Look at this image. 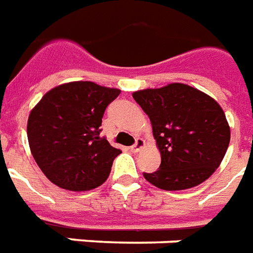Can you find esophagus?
Segmentation results:
<instances>
[{
    "instance_id": "obj_1",
    "label": "esophagus",
    "mask_w": 253,
    "mask_h": 253,
    "mask_svg": "<svg viewBox=\"0 0 253 253\" xmlns=\"http://www.w3.org/2000/svg\"><path fill=\"white\" fill-rule=\"evenodd\" d=\"M143 148H145V142H143V139L138 138L137 142H135V145H132V146H131V152L137 153V152H139V150H142Z\"/></svg>"
}]
</instances>
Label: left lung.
Instances as JSON below:
<instances>
[{"mask_svg": "<svg viewBox=\"0 0 253 253\" xmlns=\"http://www.w3.org/2000/svg\"><path fill=\"white\" fill-rule=\"evenodd\" d=\"M132 97L149 116L161 165L143 177L167 191L199 186L222 163L230 127L215 100L187 84L141 89Z\"/></svg>", "mask_w": 253, "mask_h": 253, "instance_id": "8db88e82", "label": "left lung"}]
</instances>
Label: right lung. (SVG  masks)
<instances>
[{
	"mask_svg": "<svg viewBox=\"0 0 253 253\" xmlns=\"http://www.w3.org/2000/svg\"><path fill=\"white\" fill-rule=\"evenodd\" d=\"M119 93L92 81H73L48 90L32 108L27 123L31 153L55 186L78 192L108 179L122 152L100 137V126Z\"/></svg>",
	"mask_w": 253,
	"mask_h": 253,
	"instance_id": "right-lung-1",
	"label": "right lung"
}]
</instances>
